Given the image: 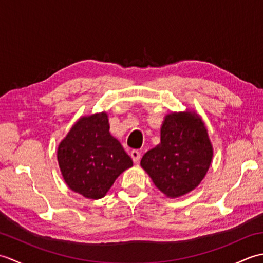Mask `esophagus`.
I'll return each mask as SVG.
<instances>
[{"label":"esophagus","mask_w":263,"mask_h":263,"mask_svg":"<svg viewBox=\"0 0 263 263\" xmlns=\"http://www.w3.org/2000/svg\"><path fill=\"white\" fill-rule=\"evenodd\" d=\"M130 156L131 158L133 160V163L135 164H138L139 160H140V157H141V154L138 152V150H132V152L130 153Z\"/></svg>","instance_id":"obj_1"}]
</instances>
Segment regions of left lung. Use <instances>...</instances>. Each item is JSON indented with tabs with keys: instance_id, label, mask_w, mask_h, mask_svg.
I'll use <instances>...</instances> for the list:
<instances>
[{
	"instance_id": "obj_1",
	"label": "left lung",
	"mask_w": 263,
	"mask_h": 263,
	"mask_svg": "<svg viewBox=\"0 0 263 263\" xmlns=\"http://www.w3.org/2000/svg\"><path fill=\"white\" fill-rule=\"evenodd\" d=\"M214 157L204 122L195 110L164 117L160 142L143 155L142 168L167 198H180L203 180Z\"/></svg>"
}]
</instances>
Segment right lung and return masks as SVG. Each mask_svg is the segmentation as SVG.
<instances>
[{
    "label": "right lung",
    "instance_id": "right-lung-1",
    "mask_svg": "<svg viewBox=\"0 0 263 263\" xmlns=\"http://www.w3.org/2000/svg\"><path fill=\"white\" fill-rule=\"evenodd\" d=\"M62 176L72 191L87 199L103 198L115 180L133 166L120 141L109 133L108 115L81 116L58 147Z\"/></svg>",
    "mask_w": 263,
    "mask_h": 263
}]
</instances>
